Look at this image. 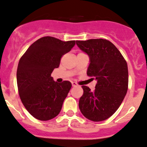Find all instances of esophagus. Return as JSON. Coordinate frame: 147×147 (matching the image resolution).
Instances as JSON below:
<instances>
[{
	"label": "esophagus",
	"mask_w": 147,
	"mask_h": 147,
	"mask_svg": "<svg viewBox=\"0 0 147 147\" xmlns=\"http://www.w3.org/2000/svg\"><path fill=\"white\" fill-rule=\"evenodd\" d=\"M72 87H77L78 84H77V83L75 82H72Z\"/></svg>",
	"instance_id": "34e87169"
}]
</instances>
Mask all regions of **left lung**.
Segmentation results:
<instances>
[{"label": "left lung", "instance_id": "left-lung-1", "mask_svg": "<svg viewBox=\"0 0 147 147\" xmlns=\"http://www.w3.org/2000/svg\"><path fill=\"white\" fill-rule=\"evenodd\" d=\"M78 47L90 59L87 76L97 80L93 92L82 85L79 108L87 119L94 121L110 117L124 100L128 90L127 63L119 50L106 39L77 40Z\"/></svg>", "mask_w": 147, "mask_h": 147}]
</instances>
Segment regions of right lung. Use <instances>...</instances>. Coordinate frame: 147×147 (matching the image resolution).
Instances as JSON below:
<instances>
[{
	"label": "right lung",
	"mask_w": 147,
	"mask_h": 147,
	"mask_svg": "<svg viewBox=\"0 0 147 147\" xmlns=\"http://www.w3.org/2000/svg\"><path fill=\"white\" fill-rule=\"evenodd\" d=\"M75 45V40L62 41L42 37L32 44L19 60L17 84L22 103L35 119L47 121L59 115L72 87L69 81L55 82L51 73L61 57Z\"/></svg>",
	"instance_id": "add662e5"
}]
</instances>
